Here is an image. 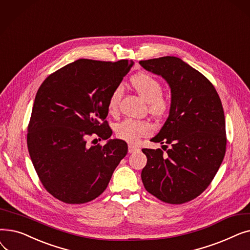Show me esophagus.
I'll list each match as a JSON object with an SVG mask.
<instances>
[{
	"instance_id": "obj_1",
	"label": "esophagus",
	"mask_w": 250,
	"mask_h": 250,
	"mask_svg": "<svg viewBox=\"0 0 250 250\" xmlns=\"http://www.w3.org/2000/svg\"><path fill=\"white\" fill-rule=\"evenodd\" d=\"M138 150H139V147H137L135 145H128V153H134Z\"/></svg>"
}]
</instances>
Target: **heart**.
<instances>
[{"label": "heart", "mask_w": 250, "mask_h": 250, "mask_svg": "<svg viewBox=\"0 0 250 250\" xmlns=\"http://www.w3.org/2000/svg\"><path fill=\"white\" fill-rule=\"evenodd\" d=\"M132 85L140 96L149 102L150 112L154 115H163L169 108L168 100L162 95L163 87L158 79L149 74L142 73L132 79ZM123 94L121 87L115 88L108 99L107 108L112 115L118 111V105ZM153 132V126L148 122L136 121L127 118L115 125V135L118 139L137 143L141 138L149 136Z\"/></svg>", "instance_id": "obj_1"}]
</instances>
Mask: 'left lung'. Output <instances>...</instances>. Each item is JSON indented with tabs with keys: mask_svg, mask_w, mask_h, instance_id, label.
Segmentation results:
<instances>
[{
	"mask_svg": "<svg viewBox=\"0 0 250 250\" xmlns=\"http://www.w3.org/2000/svg\"><path fill=\"white\" fill-rule=\"evenodd\" d=\"M144 69L162 76L171 89L167 121L151 141L170 145L142 149L146 190L171 205L188 203L214 179L226 152L225 115L214 85L202 73L176 57L141 61Z\"/></svg>",
	"mask_w": 250,
	"mask_h": 250,
	"instance_id": "left-lung-1",
	"label": "left lung"
}]
</instances>
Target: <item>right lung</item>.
Instances as JSON below:
<instances>
[{
	"mask_svg": "<svg viewBox=\"0 0 250 250\" xmlns=\"http://www.w3.org/2000/svg\"><path fill=\"white\" fill-rule=\"evenodd\" d=\"M134 62L80 59L50 74L39 87L28 124L27 147L43 188L65 204H85L106 189L127 153L108 140L107 103Z\"/></svg>",
	"mask_w": 250,
	"mask_h": 250,
	"instance_id": "1",
	"label": "right lung"
}]
</instances>
